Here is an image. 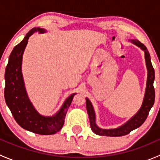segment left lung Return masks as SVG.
Listing matches in <instances>:
<instances>
[{"label":"left lung","instance_id":"1","mask_svg":"<svg viewBox=\"0 0 160 160\" xmlns=\"http://www.w3.org/2000/svg\"><path fill=\"white\" fill-rule=\"evenodd\" d=\"M132 42L135 46H138L142 49L144 50L146 67H147L148 70L147 84H146V94H145L142 105L141 108L138 111V112L132 119H130L127 123L121 126L120 128H115V129H101V128H98L96 125V124H95V114L94 111H93V106H92L89 99L86 98L87 110H88V115H89L90 128H91L92 131L95 134H97V135L112 137L122 136V135H128L132 130L138 128V127H140L144 123V122L147 118L148 115H149L150 109L152 108V107L154 104L155 95H156L155 94L154 87H153V82H154L155 80V71L152 67V65L149 52L148 51L147 48L142 43L140 42L138 40L133 39L132 40Z\"/></svg>","mask_w":160,"mask_h":160}]
</instances>
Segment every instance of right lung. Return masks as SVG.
Listing matches in <instances>:
<instances>
[{
    "instance_id": "1",
    "label": "right lung",
    "mask_w": 160,
    "mask_h": 160,
    "mask_svg": "<svg viewBox=\"0 0 160 160\" xmlns=\"http://www.w3.org/2000/svg\"><path fill=\"white\" fill-rule=\"evenodd\" d=\"M35 32L42 33L45 30L39 28L31 29L24 39L14 46L9 56L4 75V98L14 120L22 128L39 135H53L63 126L67 112L76 93L66 100L59 112L52 117L40 115L31 104L22 78V60L28 38Z\"/></svg>"
}]
</instances>
